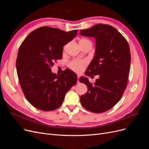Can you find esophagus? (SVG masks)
<instances>
[{"label": "esophagus", "mask_w": 149, "mask_h": 149, "mask_svg": "<svg viewBox=\"0 0 149 149\" xmlns=\"http://www.w3.org/2000/svg\"><path fill=\"white\" fill-rule=\"evenodd\" d=\"M79 83V75L78 74V83Z\"/></svg>", "instance_id": "34e87169"}]
</instances>
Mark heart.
<instances>
[{
  "instance_id": "obj_1",
  "label": "heart",
  "mask_w": 149,
  "mask_h": 149,
  "mask_svg": "<svg viewBox=\"0 0 149 149\" xmlns=\"http://www.w3.org/2000/svg\"><path fill=\"white\" fill-rule=\"evenodd\" d=\"M86 61L83 60H74L70 63L69 66L70 68L76 72L80 73L85 68Z\"/></svg>"
}]
</instances>
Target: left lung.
Masks as SVG:
<instances>
[{
    "mask_svg": "<svg viewBox=\"0 0 149 149\" xmlns=\"http://www.w3.org/2000/svg\"><path fill=\"white\" fill-rule=\"evenodd\" d=\"M79 34L96 39L95 54L84 74L99 76L94 84L86 77L80 78L79 82L88 87L80 101L87 110L102 113L118 102L127 86L130 67L129 46L122 34L109 25L99 24L80 30Z\"/></svg>",
    "mask_w": 149,
    "mask_h": 149,
    "instance_id": "1",
    "label": "left lung"
}]
</instances>
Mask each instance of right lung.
Masks as SVG:
<instances>
[{"mask_svg":"<svg viewBox=\"0 0 149 149\" xmlns=\"http://www.w3.org/2000/svg\"><path fill=\"white\" fill-rule=\"evenodd\" d=\"M77 32L42 26L30 33L21 44L16 60L18 78L26 99L37 109H58L77 82L73 71L66 69L58 76L51 70L53 62L62 58L63 47Z\"/></svg>","mask_w":149,"mask_h":149,"instance_id":"obj_1","label":"right lung"}]
</instances>
